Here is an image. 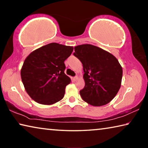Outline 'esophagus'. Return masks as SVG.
<instances>
[{"label":"esophagus","mask_w":148,"mask_h":148,"mask_svg":"<svg viewBox=\"0 0 148 148\" xmlns=\"http://www.w3.org/2000/svg\"><path fill=\"white\" fill-rule=\"evenodd\" d=\"M77 79H78V76H75V77H74V81H76V80Z\"/></svg>","instance_id":"34e87169"}]
</instances>
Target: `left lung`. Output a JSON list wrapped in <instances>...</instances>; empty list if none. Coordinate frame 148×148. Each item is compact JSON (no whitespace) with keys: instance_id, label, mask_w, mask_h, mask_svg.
I'll list each match as a JSON object with an SVG mask.
<instances>
[{"instance_id":"left-lung-1","label":"left lung","mask_w":148,"mask_h":148,"mask_svg":"<svg viewBox=\"0 0 148 148\" xmlns=\"http://www.w3.org/2000/svg\"><path fill=\"white\" fill-rule=\"evenodd\" d=\"M74 56L83 64L85 87L79 91L82 99L94 106L111 102L122 80V67L116 57L91 44L75 46Z\"/></svg>"}]
</instances>
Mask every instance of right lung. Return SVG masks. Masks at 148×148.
<instances>
[{
    "label": "right lung",
    "mask_w": 148,
    "mask_h": 148,
    "mask_svg": "<svg viewBox=\"0 0 148 148\" xmlns=\"http://www.w3.org/2000/svg\"><path fill=\"white\" fill-rule=\"evenodd\" d=\"M72 46L50 43L35 49L26 57L21 69L25 89L35 102L53 104L63 98L71 82L64 74V61L73 51Z\"/></svg>",
    "instance_id": "1"
}]
</instances>
